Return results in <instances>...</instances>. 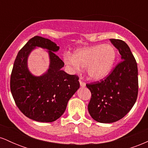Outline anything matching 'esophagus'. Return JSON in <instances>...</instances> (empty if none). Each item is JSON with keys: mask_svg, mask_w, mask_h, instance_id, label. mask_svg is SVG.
Here are the masks:
<instances>
[{"mask_svg": "<svg viewBox=\"0 0 148 148\" xmlns=\"http://www.w3.org/2000/svg\"><path fill=\"white\" fill-rule=\"evenodd\" d=\"M79 82H80V86H81L82 88H84V87H85V86H86V84H85L84 82H83L82 81H81V80H80Z\"/></svg>", "mask_w": 148, "mask_h": 148, "instance_id": "34e87169", "label": "esophagus"}]
</instances>
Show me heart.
<instances>
[{"instance_id": "b5f03b06", "label": "heart", "mask_w": 148, "mask_h": 148, "mask_svg": "<svg viewBox=\"0 0 148 148\" xmlns=\"http://www.w3.org/2000/svg\"><path fill=\"white\" fill-rule=\"evenodd\" d=\"M116 58L115 47L110 44H104L78 49L72 56L65 54L63 60L72 72H79L82 67H86L90 79L100 81L109 74Z\"/></svg>"}]
</instances>
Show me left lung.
<instances>
[{
    "label": "left lung",
    "instance_id": "obj_1",
    "mask_svg": "<svg viewBox=\"0 0 148 148\" xmlns=\"http://www.w3.org/2000/svg\"><path fill=\"white\" fill-rule=\"evenodd\" d=\"M110 41L121 55L122 62L106 79L86 84L91 92L88 108L98 123H112L130 112L138 96V67L129 46L123 40Z\"/></svg>",
    "mask_w": 148,
    "mask_h": 148
}]
</instances>
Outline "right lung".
<instances>
[{
    "label": "right lung",
    "mask_w": 148,
    "mask_h": 148,
    "mask_svg": "<svg viewBox=\"0 0 148 148\" xmlns=\"http://www.w3.org/2000/svg\"><path fill=\"white\" fill-rule=\"evenodd\" d=\"M37 47L46 49L49 66L40 76L33 75L27 67L28 56ZM55 42L35 36L18 53L10 78V90L16 106L28 118L51 123L64 113L67 103L80 87L79 77L62 70L64 62L56 54Z\"/></svg>",
    "instance_id": "add662e5"
}]
</instances>
